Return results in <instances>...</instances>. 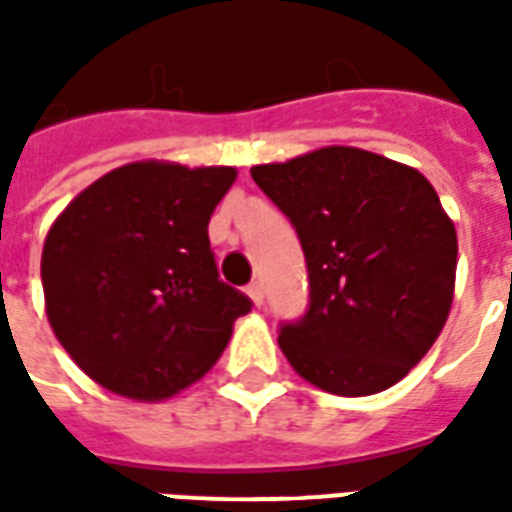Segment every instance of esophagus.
I'll return each instance as SVG.
<instances>
[{
    "mask_svg": "<svg viewBox=\"0 0 512 512\" xmlns=\"http://www.w3.org/2000/svg\"><path fill=\"white\" fill-rule=\"evenodd\" d=\"M248 295H250V300L256 303V306H262V303H264V289H262V284H259V281H253V284L248 286Z\"/></svg>",
    "mask_w": 512,
    "mask_h": 512,
    "instance_id": "1",
    "label": "esophagus"
}]
</instances>
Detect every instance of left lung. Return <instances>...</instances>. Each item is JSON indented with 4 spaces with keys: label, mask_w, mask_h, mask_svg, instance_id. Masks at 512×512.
<instances>
[{
    "label": "left lung",
    "mask_w": 512,
    "mask_h": 512,
    "mask_svg": "<svg viewBox=\"0 0 512 512\" xmlns=\"http://www.w3.org/2000/svg\"><path fill=\"white\" fill-rule=\"evenodd\" d=\"M250 176L306 256L308 311L278 333L289 364L339 397L394 386L433 347L455 292L458 234L433 184L350 146L256 165Z\"/></svg>",
    "instance_id": "left-lung-1"
}]
</instances>
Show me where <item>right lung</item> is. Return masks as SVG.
<instances>
[{
  "instance_id": "right-lung-1",
  "label": "right lung",
  "mask_w": 512,
  "mask_h": 512,
  "mask_svg": "<svg viewBox=\"0 0 512 512\" xmlns=\"http://www.w3.org/2000/svg\"><path fill=\"white\" fill-rule=\"evenodd\" d=\"M234 168L132 162L82 190L46 234V317L104 389L168 400L201 380L248 297L220 281L209 217Z\"/></svg>"
}]
</instances>
